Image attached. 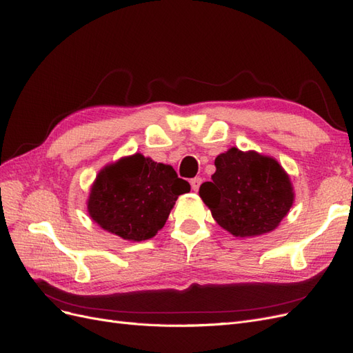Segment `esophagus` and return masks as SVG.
Returning <instances> with one entry per match:
<instances>
[{
	"instance_id": "obj_1",
	"label": "esophagus",
	"mask_w": 353,
	"mask_h": 353,
	"mask_svg": "<svg viewBox=\"0 0 353 353\" xmlns=\"http://www.w3.org/2000/svg\"><path fill=\"white\" fill-rule=\"evenodd\" d=\"M201 182H203V179H201V177H194L192 180H190V186H192L194 190H198Z\"/></svg>"
}]
</instances>
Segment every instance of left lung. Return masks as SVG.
I'll return each instance as SVG.
<instances>
[{
    "instance_id": "obj_1",
    "label": "left lung",
    "mask_w": 353,
    "mask_h": 353,
    "mask_svg": "<svg viewBox=\"0 0 353 353\" xmlns=\"http://www.w3.org/2000/svg\"><path fill=\"white\" fill-rule=\"evenodd\" d=\"M211 182L199 188V196L217 223L235 236L272 232L294 201L293 186L278 161L254 150L230 148L216 161Z\"/></svg>"
}]
</instances>
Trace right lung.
Returning <instances> with one entry per match:
<instances>
[{
  "mask_svg": "<svg viewBox=\"0 0 353 353\" xmlns=\"http://www.w3.org/2000/svg\"><path fill=\"white\" fill-rule=\"evenodd\" d=\"M190 185L171 165L134 154L100 170L90 190L88 214L127 241H145L163 229L179 195Z\"/></svg>",
  "mask_w": 353,
  "mask_h": 353,
  "instance_id": "right-lung-1",
  "label": "right lung"
}]
</instances>
